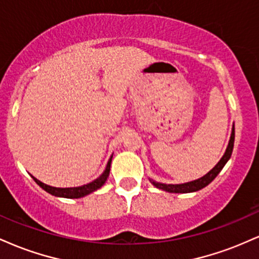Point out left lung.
I'll use <instances>...</instances> for the list:
<instances>
[{
  "mask_svg": "<svg viewBox=\"0 0 259 259\" xmlns=\"http://www.w3.org/2000/svg\"><path fill=\"white\" fill-rule=\"evenodd\" d=\"M234 140H235V129L233 126L230 140H229V145L227 147V151H225L224 156H223L221 160L217 163V165L212 169V170L208 171L206 175H203V177L200 178V179L190 181V183H184V184H162V183H157V181L151 180V179L150 181L157 187V189H160L163 190V191H167V192H171V194H187V192L198 191V190L206 187L208 184L212 183V181L215 179L217 175L221 173L223 167L227 164L229 158L231 157V153H233Z\"/></svg>",
  "mask_w": 259,
  "mask_h": 259,
  "instance_id": "8db88e82",
  "label": "left lung"
}]
</instances>
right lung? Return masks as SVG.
Listing matches in <instances>:
<instances>
[{"label":"right lung","instance_id":"obj_1","mask_svg":"<svg viewBox=\"0 0 259 259\" xmlns=\"http://www.w3.org/2000/svg\"><path fill=\"white\" fill-rule=\"evenodd\" d=\"M112 157L109 158L108 163H107V167L102 174L100 175L97 179H95L91 183L86 184V185L78 186V187H53L50 185H46V184L41 183L40 180H37L36 178L32 177V179L35 180V183L37 184L38 186L42 187L46 192L51 194L52 196H56V197H64V198H80L84 197V196L91 194V192L96 191L97 189H100L103 184L106 183L107 178L109 175V170H111V163H112Z\"/></svg>","mask_w":259,"mask_h":259}]
</instances>
